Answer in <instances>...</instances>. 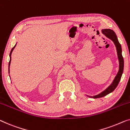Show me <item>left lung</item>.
I'll list each match as a JSON object with an SVG mask.
<instances>
[{
	"label": "left lung",
	"instance_id": "obj_1",
	"mask_svg": "<svg viewBox=\"0 0 130 130\" xmlns=\"http://www.w3.org/2000/svg\"><path fill=\"white\" fill-rule=\"evenodd\" d=\"M101 31H102L103 34H104L107 37H108V39H111V40L114 42V44H115V46L116 47L117 52L118 60H119V70H118L117 74V76H116V77L114 78L113 82L112 83V84H111L106 90L103 91L102 93H101L100 94H98L97 95H95V96H93V97L94 99L103 97L113 91L114 90L116 89L117 86H118V83H119L120 80H121V77L122 76V74H123V73L124 70V59L123 56H122L121 46V44H120L119 42H118L117 37L115 32L111 29H103ZM88 97H90V96Z\"/></svg>",
	"mask_w": 130,
	"mask_h": 130
}]
</instances>
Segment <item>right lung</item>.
<instances>
[{
  "label": "right lung",
  "mask_w": 130,
  "mask_h": 130,
  "mask_svg": "<svg viewBox=\"0 0 130 130\" xmlns=\"http://www.w3.org/2000/svg\"><path fill=\"white\" fill-rule=\"evenodd\" d=\"M15 46H16V45L13 47L12 48V49L11 50V52H10V61H9V66H10V61H11V54H12V53L13 52V49L15 47Z\"/></svg>",
  "instance_id": "add662e5"
}]
</instances>
